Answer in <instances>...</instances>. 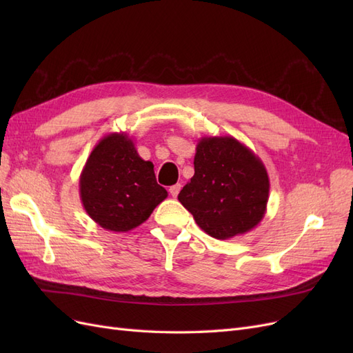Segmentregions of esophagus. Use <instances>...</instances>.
<instances>
[{
	"label": "esophagus",
	"mask_w": 353,
	"mask_h": 353,
	"mask_svg": "<svg viewBox=\"0 0 353 353\" xmlns=\"http://www.w3.org/2000/svg\"><path fill=\"white\" fill-rule=\"evenodd\" d=\"M181 184H175V185H172V187H169V193H170V196L172 197H176L178 196V193L181 191Z\"/></svg>",
	"instance_id": "34e87169"
}]
</instances>
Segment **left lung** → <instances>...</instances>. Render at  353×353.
<instances>
[{
    "instance_id": "1",
    "label": "left lung",
    "mask_w": 353,
    "mask_h": 353,
    "mask_svg": "<svg viewBox=\"0 0 353 353\" xmlns=\"http://www.w3.org/2000/svg\"><path fill=\"white\" fill-rule=\"evenodd\" d=\"M270 199V176L262 160L231 135L201 137L194 176L178 200L197 225L218 240H228L259 225Z\"/></svg>"
}]
</instances>
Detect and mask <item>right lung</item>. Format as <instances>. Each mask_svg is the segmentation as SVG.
Wrapping results in <instances>:
<instances>
[{"instance_id":"right-lung-1","label":"right lung","mask_w":353,"mask_h":353,"mask_svg":"<svg viewBox=\"0 0 353 353\" xmlns=\"http://www.w3.org/2000/svg\"><path fill=\"white\" fill-rule=\"evenodd\" d=\"M79 196L97 225L126 232L147 221L168 191L157 184L153 163L140 157L132 138L112 132L87 159L79 176Z\"/></svg>"}]
</instances>
